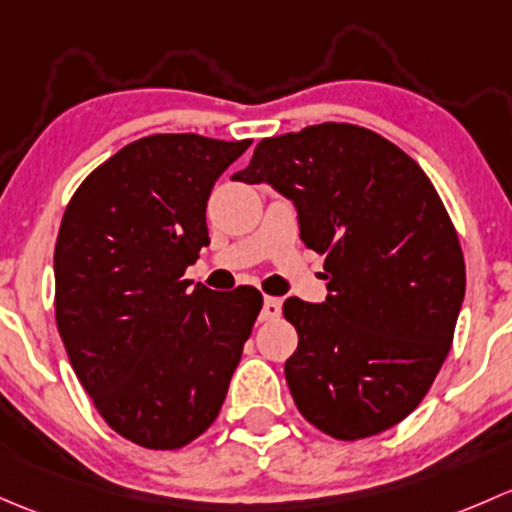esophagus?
<instances>
[{
    "instance_id": "1",
    "label": "esophagus",
    "mask_w": 512,
    "mask_h": 512,
    "mask_svg": "<svg viewBox=\"0 0 512 512\" xmlns=\"http://www.w3.org/2000/svg\"><path fill=\"white\" fill-rule=\"evenodd\" d=\"M276 318H281V300L266 298V300H263L261 320H263V323H271V320H276Z\"/></svg>"
}]
</instances>
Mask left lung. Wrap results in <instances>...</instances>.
Segmentation results:
<instances>
[{
  "label": "left lung",
  "mask_w": 512,
  "mask_h": 512,
  "mask_svg": "<svg viewBox=\"0 0 512 512\" xmlns=\"http://www.w3.org/2000/svg\"><path fill=\"white\" fill-rule=\"evenodd\" d=\"M234 179L293 199L300 239L325 254V303H283L298 412L337 441L407 419L449 355L466 293L461 241L426 172L372 130L320 123L263 138Z\"/></svg>",
  "instance_id": "left-lung-1"
}]
</instances>
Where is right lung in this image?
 I'll return each instance as SVG.
<instances>
[{
    "instance_id": "right-lung-1",
    "label": "right lung",
    "mask_w": 512,
    "mask_h": 512,
    "mask_svg": "<svg viewBox=\"0 0 512 512\" xmlns=\"http://www.w3.org/2000/svg\"><path fill=\"white\" fill-rule=\"evenodd\" d=\"M251 140L147 135L73 192L54 249V310L78 382L105 424L175 451L214 424L263 295L184 278L209 244L207 202Z\"/></svg>"
}]
</instances>
